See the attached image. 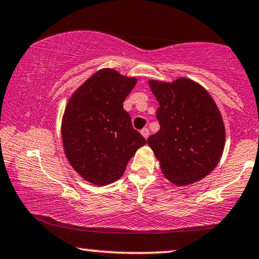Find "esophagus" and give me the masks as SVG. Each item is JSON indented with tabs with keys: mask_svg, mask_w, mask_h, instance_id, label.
Wrapping results in <instances>:
<instances>
[{
	"mask_svg": "<svg viewBox=\"0 0 259 259\" xmlns=\"http://www.w3.org/2000/svg\"><path fill=\"white\" fill-rule=\"evenodd\" d=\"M140 133L143 134L144 138H146V139H147V138H149V136H150V130L147 128V127H145V128H143L142 131H140Z\"/></svg>",
	"mask_w": 259,
	"mask_h": 259,
	"instance_id": "34e87169",
	"label": "esophagus"
}]
</instances>
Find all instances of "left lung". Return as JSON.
<instances>
[{"label":"left lung","instance_id":"obj_1","mask_svg":"<svg viewBox=\"0 0 259 259\" xmlns=\"http://www.w3.org/2000/svg\"><path fill=\"white\" fill-rule=\"evenodd\" d=\"M159 107L160 130L147 144L165 177L177 186L195 183L219 163L225 145L223 117L211 96L193 80H150Z\"/></svg>","mask_w":259,"mask_h":259}]
</instances>
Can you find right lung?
<instances>
[{
  "mask_svg": "<svg viewBox=\"0 0 259 259\" xmlns=\"http://www.w3.org/2000/svg\"><path fill=\"white\" fill-rule=\"evenodd\" d=\"M136 83L115 70H100L76 90L64 113L66 157L83 179L96 186L119 180L136 151L146 144L123 109Z\"/></svg>",
  "mask_w": 259,
  "mask_h": 259,
  "instance_id": "right-lung-1",
  "label": "right lung"
}]
</instances>
